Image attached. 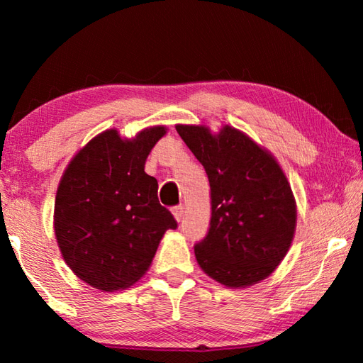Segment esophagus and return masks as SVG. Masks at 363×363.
Listing matches in <instances>:
<instances>
[{"label": "esophagus", "mask_w": 363, "mask_h": 363, "mask_svg": "<svg viewBox=\"0 0 363 363\" xmlns=\"http://www.w3.org/2000/svg\"><path fill=\"white\" fill-rule=\"evenodd\" d=\"M173 216L176 218L177 223H181L182 218H184V206H182V205L173 208Z\"/></svg>", "instance_id": "esophagus-1"}]
</instances>
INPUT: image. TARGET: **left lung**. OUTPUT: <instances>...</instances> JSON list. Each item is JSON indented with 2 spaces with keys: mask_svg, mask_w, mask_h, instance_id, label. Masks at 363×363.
I'll list each match as a JSON object with an SVG mask.
<instances>
[{
  "mask_svg": "<svg viewBox=\"0 0 363 363\" xmlns=\"http://www.w3.org/2000/svg\"><path fill=\"white\" fill-rule=\"evenodd\" d=\"M211 187L210 230L195 245L201 270L229 288L267 279L296 230V200L272 153L229 125H176Z\"/></svg>",
  "mask_w": 363,
  "mask_h": 363,
  "instance_id": "obj_1",
  "label": "left lung"
}]
</instances>
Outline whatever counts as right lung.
I'll return each instance as SVG.
<instances>
[{"instance_id":"1","label":"right lung","mask_w":363,"mask_h":363,"mask_svg":"<svg viewBox=\"0 0 363 363\" xmlns=\"http://www.w3.org/2000/svg\"><path fill=\"white\" fill-rule=\"evenodd\" d=\"M167 126L133 139L97 134L70 160L54 203V233L67 266L101 291L130 288L149 270L168 229L177 223L158 201L145 160Z\"/></svg>"}]
</instances>
